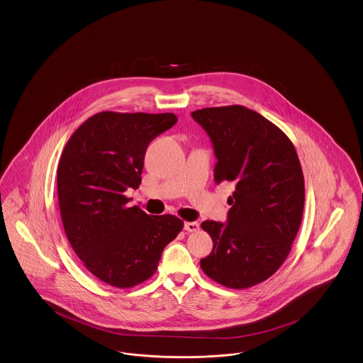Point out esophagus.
<instances>
[{
  "label": "esophagus",
  "instance_id": "esophagus-1",
  "mask_svg": "<svg viewBox=\"0 0 363 363\" xmlns=\"http://www.w3.org/2000/svg\"><path fill=\"white\" fill-rule=\"evenodd\" d=\"M184 228H185V231H188V233H196V231H199L200 224H199L197 221H186L185 225H184Z\"/></svg>",
  "mask_w": 363,
  "mask_h": 363
}]
</instances>
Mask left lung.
<instances>
[{
	"mask_svg": "<svg viewBox=\"0 0 363 363\" xmlns=\"http://www.w3.org/2000/svg\"><path fill=\"white\" fill-rule=\"evenodd\" d=\"M191 117L212 139L216 184L235 186L227 224H201L213 242L201 269L225 288H251L282 266L298 233L305 201L300 160L286 133L246 106L203 108Z\"/></svg>",
	"mask_w": 363,
	"mask_h": 363,
	"instance_id": "8db88e82",
	"label": "left lung"
}]
</instances>
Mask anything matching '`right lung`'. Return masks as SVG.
I'll use <instances>...</instances> for the list:
<instances>
[{
	"label": "right lung",
	"instance_id": "obj_1",
	"mask_svg": "<svg viewBox=\"0 0 363 363\" xmlns=\"http://www.w3.org/2000/svg\"><path fill=\"white\" fill-rule=\"evenodd\" d=\"M177 120L174 113L100 112L78 127L60 155L65 233L87 270L111 286L128 289L154 276L163 248L184 228L174 215L128 206L124 194L142 182L148 145Z\"/></svg>",
	"mask_w": 363,
	"mask_h": 363
}]
</instances>
